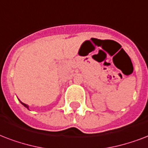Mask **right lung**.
Segmentation results:
<instances>
[{"label": "right lung", "instance_id": "obj_1", "mask_svg": "<svg viewBox=\"0 0 148 148\" xmlns=\"http://www.w3.org/2000/svg\"><path fill=\"white\" fill-rule=\"evenodd\" d=\"M19 101H20V100H19ZM20 102H21V104L23 105V106H24L25 107V108H27V109H29V106H28V105H26V104H25V103H23V102H21V101H20Z\"/></svg>", "mask_w": 148, "mask_h": 148}]
</instances>
